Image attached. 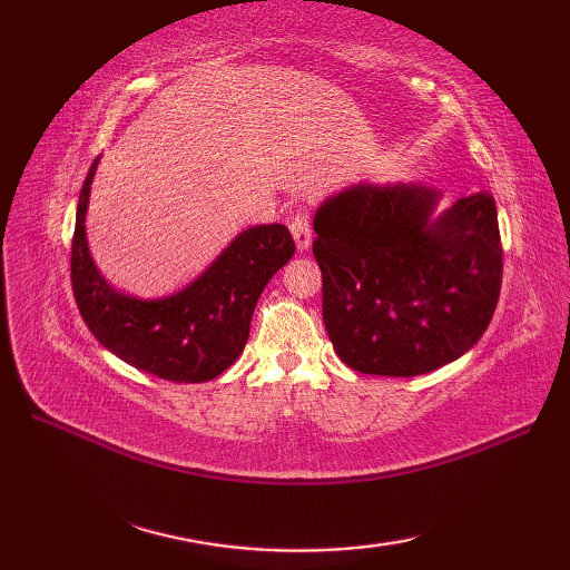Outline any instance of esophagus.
I'll return each instance as SVG.
<instances>
[{"mask_svg":"<svg viewBox=\"0 0 570 570\" xmlns=\"http://www.w3.org/2000/svg\"><path fill=\"white\" fill-rule=\"evenodd\" d=\"M288 227H292V235H294V242L296 247L304 252L311 247V237H313V229H311V220L308 215L298 213L296 217H292V223H288Z\"/></svg>","mask_w":570,"mask_h":570,"instance_id":"1","label":"esophagus"}]
</instances>
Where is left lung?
<instances>
[{"mask_svg": "<svg viewBox=\"0 0 570 570\" xmlns=\"http://www.w3.org/2000/svg\"><path fill=\"white\" fill-rule=\"evenodd\" d=\"M421 184H355L316 217L323 323L347 367L416 377L465 355L498 308L502 245L490 193L435 213Z\"/></svg>", "mask_w": 570, "mask_h": 570, "instance_id": "8db88e82", "label": "left lung"}]
</instances>
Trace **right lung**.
Returning <instances> with one entry per match:
<instances>
[{"label": "right lung", "instance_id": "right-lung-1", "mask_svg": "<svg viewBox=\"0 0 570 570\" xmlns=\"http://www.w3.org/2000/svg\"><path fill=\"white\" fill-rule=\"evenodd\" d=\"M92 161L78 198L70 252L72 294L80 316L100 345L154 377L198 384L215 380L247 345L254 306L269 278L294 257L286 225H254L229 242L215 262L180 292L137 298L105 282L85 235Z\"/></svg>", "mask_w": 570, "mask_h": 570}]
</instances>
